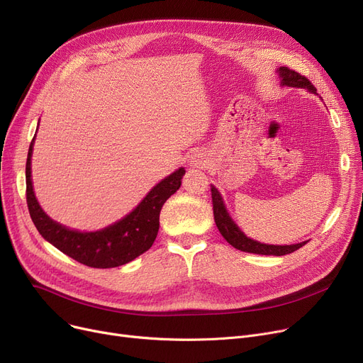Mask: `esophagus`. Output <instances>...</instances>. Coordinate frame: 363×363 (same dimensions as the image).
<instances>
[{
    "label": "esophagus",
    "mask_w": 363,
    "mask_h": 363,
    "mask_svg": "<svg viewBox=\"0 0 363 363\" xmlns=\"http://www.w3.org/2000/svg\"><path fill=\"white\" fill-rule=\"evenodd\" d=\"M207 162L208 160L206 157V152H203V151L194 152V155H191V157L188 159V164L189 166H191V167H199V169L207 166Z\"/></svg>",
    "instance_id": "esophagus-1"
}]
</instances>
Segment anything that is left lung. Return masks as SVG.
<instances>
[{
    "mask_svg": "<svg viewBox=\"0 0 363 363\" xmlns=\"http://www.w3.org/2000/svg\"><path fill=\"white\" fill-rule=\"evenodd\" d=\"M277 72L279 73L281 85L304 88V89L316 94V88L306 78V76H303V74L297 73L296 70H291L290 67H285V66L279 67ZM211 191H212V201H213V216H215L218 230L222 234V237L233 247H235L237 250L255 253V255H264V256H284V255H290V253L298 250L300 247H303L308 242V241H303V242L291 244V245H272V244H262L259 241L249 238L231 219L219 191L213 185L211 188Z\"/></svg>",
    "mask_w": 363,
    "mask_h": 363,
    "instance_id": "8db88e82",
    "label": "left lung"
}]
</instances>
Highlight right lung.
I'll return each instance as SVG.
<instances>
[{"instance_id": "add662e5", "label": "right lung", "mask_w": 363, "mask_h": 363, "mask_svg": "<svg viewBox=\"0 0 363 363\" xmlns=\"http://www.w3.org/2000/svg\"><path fill=\"white\" fill-rule=\"evenodd\" d=\"M35 137L29 145L26 160V201L29 215L40 233L55 249L91 268H116L144 252L155 242L159 233V218L164 201L175 194L185 169L179 167L174 174L160 181L144 200L119 222L101 231L79 233L50 219L38 203L30 178V157Z\"/></svg>"}]
</instances>
